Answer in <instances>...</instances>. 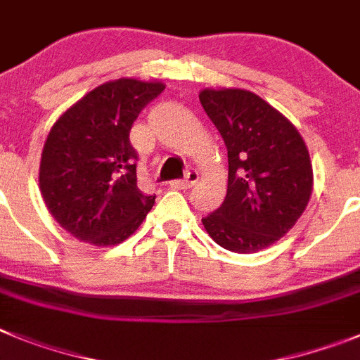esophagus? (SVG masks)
<instances>
[{"label":"esophagus","instance_id":"1","mask_svg":"<svg viewBox=\"0 0 360 360\" xmlns=\"http://www.w3.org/2000/svg\"><path fill=\"white\" fill-rule=\"evenodd\" d=\"M199 179V174L195 170H190L186 176H184V179H179V181H172L170 183V188L174 190H186L190 188V186H193V184L198 183Z\"/></svg>","mask_w":360,"mask_h":360}]
</instances>
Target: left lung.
<instances>
[{
  "instance_id": "left-lung-1",
  "label": "left lung",
  "mask_w": 360,
  "mask_h": 360,
  "mask_svg": "<svg viewBox=\"0 0 360 360\" xmlns=\"http://www.w3.org/2000/svg\"><path fill=\"white\" fill-rule=\"evenodd\" d=\"M199 101L228 150L226 198L202 224L224 250L255 254L286 236L310 202V152L299 130L257 94L202 89Z\"/></svg>"
}]
</instances>
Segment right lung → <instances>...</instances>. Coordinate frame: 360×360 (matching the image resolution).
<instances>
[{
    "instance_id": "obj_1",
    "label": "right lung",
    "mask_w": 360,
    "mask_h": 360,
    "mask_svg": "<svg viewBox=\"0 0 360 360\" xmlns=\"http://www.w3.org/2000/svg\"><path fill=\"white\" fill-rule=\"evenodd\" d=\"M165 90L162 81H106L68 106L52 124L39 161L46 210L77 240L115 246L132 236L155 195L137 188L130 128Z\"/></svg>"
}]
</instances>
